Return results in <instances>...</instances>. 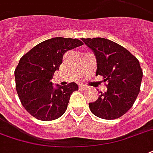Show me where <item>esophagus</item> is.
I'll return each instance as SVG.
<instances>
[{
	"mask_svg": "<svg viewBox=\"0 0 153 153\" xmlns=\"http://www.w3.org/2000/svg\"><path fill=\"white\" fill-rule=\"evenodd\" d=\"M87 88V86L83 85V84H80L79 85V89H82V90H84Z\"/></svg>",
	"mask_w": 153,
	"mask_h": 153,
	"instance_id": "1",
	"label": "esophagus"
}]
</instances>
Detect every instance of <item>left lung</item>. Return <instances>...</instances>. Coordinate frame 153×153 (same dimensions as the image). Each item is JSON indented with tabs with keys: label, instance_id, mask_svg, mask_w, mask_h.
I'll list each match as a JSON object with an SVG mask.
<instances>
[{
	"label": "left lung",
	"instance_id": "left-lung-1",
	"mask_svg": "<svg viewBox=\"0 0 153 153\" xmlns=\"http://www.w3.org/2000/svg\"><path fill=\"white\" fill-rule=\"evenodd\" d=\"M97 58L96 75L108 82L107 91L89 103L91 113L103 119L122 117L133 106L140 91L143 71L140 62L127 49L105 38H82Z\"/></svg>",
	"mask_w": 153,
	"mask_h": 153
}]
</instances>
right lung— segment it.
<instances>
[{
	"instance_id": "obj_1",
	"label": "right lung",
	"mask_w": 153,
	"mask_h": 153,
	"mask_svg": "<svg viewBox=\"0 0 153 153\" xmlns=\"http://www.w3.org/2000/svg\"><path fill=\"white\" fill-rule=\"evenodd\" d=\"M83 45L81 40L55 37L39 43L23 55L14 76L22 106L41 121H53L65 114L71 94L79 90L75 82L53 87L50 80L59 70L65 52Z\"/></svg>"
}]
</instances>
